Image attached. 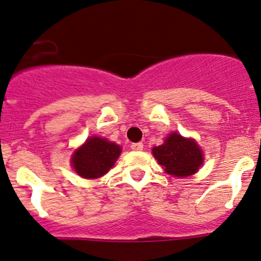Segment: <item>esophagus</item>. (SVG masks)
<instances>
[{
  "instance_id": "esophagus-1",
  "label": "esophagus",
  "mask_w": 261,
  "mask_h": 261,
  "mask_svg": "<svg viewBox=\"0 0 261 261\" xmlns=\"http://www.w3.org/2000/svg\"><path fill=\"white\" fill-rule=\"evenodd\" d=\"M130 149L136 150V151H140V150L144 149V145H143V143H133L130 145Z\"/></svg>"
}]
</instances>
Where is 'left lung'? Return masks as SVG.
Listing matches in <instances>:
<instances>
[{"label": "left lung", "instance_id": "8db88e82", "mask_svg": "<svg viewBox=\"0 0 261 261\" xmlns=\"http://www.w3.org/2000/svg\"><path fill=\"white\" fill-rule=\"evenodd\" d=\"M152 155L167 173L174 177H188L203 164V152L193 139L172 133L166 142L152 149Z\"/></svg>", "mask_w": 261, "mask_h": 261}]
</instances>
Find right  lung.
<instances>
[{"label": "right lung", "mask_w": 261, "mask_h": 261, "mask_svg": "<svg viewBox=\"0 0 261 261\" xmlns=\"http://www.w3.org/2000/svg\"><path fill=\"white\" fill-rule=\"evenodd\" d=\"M121 154V146L103 138H89L73 154L72 166L83 178H99L109 172Z\"/></svg>", "instance_id": "right-lung-1"}]
</instances>
